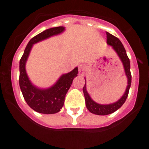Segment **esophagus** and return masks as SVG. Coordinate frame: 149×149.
<instances>
[{
    "label": "esophagus",
    "instance_id": "esophagus-1",
    "mask_svg": "<svg viewBox=\"0 0 149 149\" xmlns=\"http://www.w3.org/2000/svg\"><path fill=\"white\" fill-rule=\"evenodd\" d=\"M84 71H85V67L84 65H80L79 67V73L80 76H84Z\"/></svg>",
    "mask_w": 149,
    "mask_h": 149
}]
</instances>
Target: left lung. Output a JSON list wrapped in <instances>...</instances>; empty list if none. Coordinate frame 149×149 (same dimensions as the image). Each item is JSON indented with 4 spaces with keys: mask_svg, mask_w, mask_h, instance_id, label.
Instances as JSON below:
<instances>
[{
    "mask_svg": "<svg viewBox=\"0 0 149 149\" xmlns=\"http://www.w3.org/2000/svg\"><path fill=\"white\" fill-rule=\"evenodd\" d=\"M106 34L107 43L109 45L112 47L114 50L117 52L120 59L121 60L122 63H123L125 72V75L127 79V85L123 97L118 101H117L116 102L109 104H100L95 102L91 98L89 94L87 92L86 85L85 84V85L83 87V91L84 97H85L86 106V108L90 112L98 115H109V114L115 112L119 108H120L123 106V104L125 103V102L126 99H127V95H128L129 89H130V85H131V73H130V60H129L127 53H126L125 49L124 46L123 45V44H122L119 39L117 38L116 37L113 36L112 34H109V32H107Z\"/></svg>",
    "mask_w": 149,
    "mask_h": 149,
    "instance_id": "left-lung-1",
    "label": "left lung"
}]
</instances>
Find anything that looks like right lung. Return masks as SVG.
<instances>
[{"label": "right lung", "mask_w": 149, "mask_h": 149, "mask_svg": "<svg viewBox=\"0 0 149 149\" xmlns=\"http://www.w3.org/2000/svg\"><path fill=\"white\" fill-rule=\"evenodd\" d=\"M65 30L64 26H58L45 30L30 40L19 62V86L27 104L34 111L42 114H55L61 111L65 102V95L73 79L77 76L78 68L62 75L52 86L40 88L31 84L26 74V62L33 45L57 35Z\"/></svg>", "instance_id": "obj_1"}]
</instances>
